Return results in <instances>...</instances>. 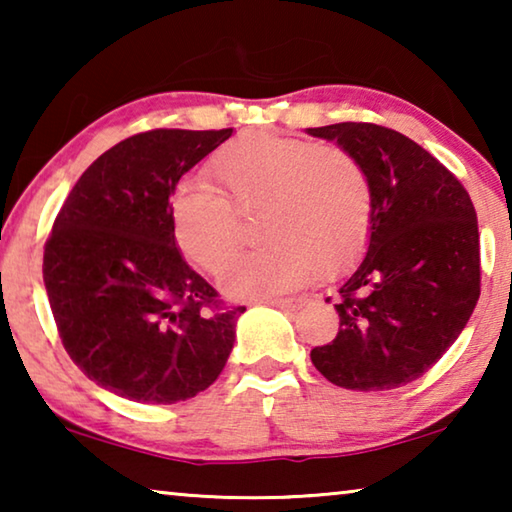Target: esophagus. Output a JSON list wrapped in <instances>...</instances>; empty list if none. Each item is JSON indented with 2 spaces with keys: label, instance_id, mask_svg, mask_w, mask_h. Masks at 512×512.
Returning <instances> with one entry per match:
<instances>
[{
  "label": "esophagus",
  "instance_id": "34e87169",
  "mask_svg": "<svg viewBox=\"0 0 512 512\" xmlns=\"http://www.w3.org/2000/svg\"><path fill=\"white\" fill-rule=\"evenodd\" d=\"M266 305L280 307V309H298L307 302L305 296H293V298H266Z\"/></svg>",
  "mask_w": 512,
  "mask_h": 512
}]
</instances>
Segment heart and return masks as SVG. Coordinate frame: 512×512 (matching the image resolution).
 Listing matches in <instances>:
<instances>
[{
    "label": "heart",
    "mask_w": 512,
    "mask_h": 512,
    "mask_svg": "<svg viewBox=\"0 0 512 512\" xmlns=\"http://www.w3.org/2000/svg\"><path fill=\"white\" fill-rule=\"evenodd\" d=\"M210 173L240 211L265 205L260 234L269 241L221 277L232 298L293 289L316 268L336 273L368 244L370 176L339 144L248 131L214 153ZM224 195L201 180H185L171 194L176 244L207 273H221L240 240V211Z\"/></svg>",
    "instance_id": "1"
}]
</instances>
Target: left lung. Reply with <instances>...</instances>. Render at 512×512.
Instances as JSON below:
<instances>
[{
    "instance_id": "8db88e82",
    "label": "left lung",
    "mask_w": 512,
    "mask_h": 512,
    "mask_svg": "<svg viewBox=\"0 0 512 512\" xmlns=\"http://www.w3.org/2000/svg\"><path fill=\"white\" fill-rule=\"evenodd\" d=\"M307 133L357 155L372 185L368 253L339 287V334L311 350V363L350 391L400 388L452 348L479 300L470 194L429 151L386 126L343 121Z\"/></svg>"
}]
</instances>
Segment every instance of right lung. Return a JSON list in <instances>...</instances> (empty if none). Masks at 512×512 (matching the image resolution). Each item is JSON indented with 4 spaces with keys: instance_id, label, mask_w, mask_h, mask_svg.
<instances>
[{
    "instance_id": "right-lung-1",
    "label": "right lung",
    "mask_w": 512,
    "mask_h": 512,
    "mask_svg": "<svg viewBox=\"0 0 512 512\" xmlns=\"http://www.w3.org/2000/svg\"><path fill=\"white\" fill-rule=\"evenodd\" d=\"M232 128H158L99 155L65 198L42 277L60 341L83 375L142 404L212 386L246 307H223L171 228L178 180Z\"/></svg>"
}]
</instances>
